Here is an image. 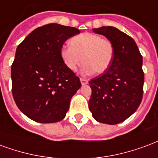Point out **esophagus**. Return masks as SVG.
Returning <instances> with one entry per match:
<instances>
[{
  "label": "esophagus",
  "instance_id": "1",
  "mask_svg": "<svg viewBox=\"0 0 158 158\" xmlns=\"http://www.w3.org/2000/svg\"><path fill=\"white\" fill-rule=\"evenodd\" d=\"M80 80H81V84H82V85H86V84L88 83V81H87L86 78L81 77Z\"/></svg>",
  "mask_w": 158,
  "mask_h": 158
}]
</instances>
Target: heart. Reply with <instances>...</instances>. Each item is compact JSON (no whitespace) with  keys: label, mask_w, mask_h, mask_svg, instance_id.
Returning <instances> with one entry per match:
<instances>
[{"label":"heart","mask_w":158,"mask_h":158,"mask_svg":"<svg viewBox=\"0 0 158 158\" xmlns=\"http://www.w3.org/2000/svg\"><path fill=\"white\" fill-rule=\"evenodd\" d=\"M71 45L60 49V57L70 71L82 65L85 74H102L109 68L114 56V46L107 38L93 33H82L72 37Z\"/></svg>","instance_id":"heart-1"}]
</instances>
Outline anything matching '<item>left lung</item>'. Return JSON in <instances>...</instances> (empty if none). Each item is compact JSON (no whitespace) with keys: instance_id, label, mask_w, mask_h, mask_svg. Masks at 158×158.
I'll return each mask as SVG.
<instances>
[{"instance_id":"obj_1","label":"left lung","mask_w":158,"mask_h":158,"mask_svg":"<svg viewBox=\"0 0 158 158\" xmlns=\"http://www.w3.org/2000/svg\"><path fill=\"white\" fill-rule=\"evenodd\" d=\"M112 41L114 56L109 68L89 81V109L97 121L116 125L133 114L143 96L142 55L134 40L111 26L93 28Z\"/></svg>"}]
</instances>
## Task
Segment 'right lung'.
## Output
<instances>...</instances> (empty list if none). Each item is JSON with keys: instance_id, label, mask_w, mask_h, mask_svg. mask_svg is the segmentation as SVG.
<instances>
[{"instance_id": "add662e5", "label": "right lung", "mask_w": 158, "mask_h": 158, "mask_svg": "<svg viewBox=\"0 0 158 158\" xmlns=\"http://www.w3.org/2000/svg\"><path fill=\"white\" fill-rule=\"evenodd\" d=\"M80 33L73 27L49 23L37 27L18 46L11 65V92L18 109L34 121L65 118L80 79L60 57L66 40Z\"/></svg>"}]
</instances>
